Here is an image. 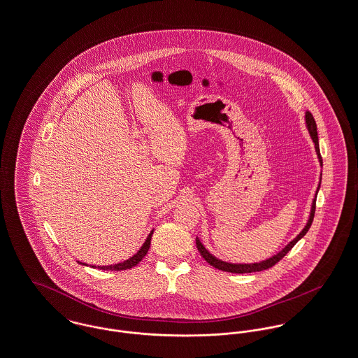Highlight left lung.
<instances>
[{"label": "left lung", "mask_w": 358, "mask_h": 358, "mask_svg": "<svg viewBox=\"0 0 358 358\" xmlns=\"http://www.w3.org/2000/svg\"><path fill=\"white\" fill-rule=\"evenodd\" d=\"M304 120H306V127L308 129V134L315 145L316 155H317V161H319V165L320 168H323V162H322V157H320V150H319V142H317V131H316V123L313 113L310 110H306V115H304ZM320 182H322V170H320V180H319V184H317V188H316L315 197L313 200V204H311V210H310V216H308V220L306 223V226L303 227V230L299 232L294 239L285 246L282 248L278 252H275L272 257L266 258V259H262L259 262H252V264H238V262H229V261H223L220 258H217L216 255H213L210 250L201 243L200 238H196V246L199 249V252L201 254V257L212 265L213 268L219 269V271H223V272H229V273H252V272H261V271H265V269H269L272 268L273 265H275L287 252H289L294 245L307 234V231L310 230L311 224H313V220H314V213H315V204H316V196H317V192L320 188Z\"/></svg>", "instance_id": "8db88e82"}]
</instances>
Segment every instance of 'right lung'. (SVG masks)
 Wrapping results in <instances>:
<instances>
[{"label":"right lung","mask_w":358,"mask_h":358,"mask_svg":"<svg viewBox=\"0 0 358 358\" xmlns=\"http://www.w3.org/2000/svg\"><path fill=\"white\" fill-rule=\"evenodd\" d=\"M152 232L154 229L151 231L148 232V238L145 241V243L141 246V249L138 252H135L132 257L127 258L122 262H117V264H113V265H106V266H100V265H90V268H94V269H101V271H126V269H131L134 268L135 265H138L143 257L148 254V249H150V245H151V236H152ZM80 265H85V266H89L87 264L81 262V261H77Z\"/></svg>","instance_id":"obj_1"}]
</instances>
